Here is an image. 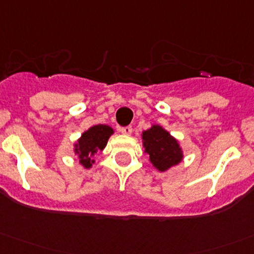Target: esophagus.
I'll use <instances>...</instances> for the list:
<instances>
[{
	"label": "esophagus",
	"instance_id": "34e87169",
	"mask_svg": "<svg viewBox=\"0 0 254 254\" xmlns=\"http://www.w3.org/2000/svg\"><path fill=\"white\" fill-rule=\"evenodd\" d=\"M120 131L122 132L123 134H126V136H129V134L132 133V127H131V126H127V127H122V128H120Z\"/></svg>",
	"mask_w": 254,
	"mask_h": 254
}]
</instances>
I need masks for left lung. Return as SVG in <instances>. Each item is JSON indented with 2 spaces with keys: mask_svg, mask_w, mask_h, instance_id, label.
<instances>
[{
  "mask_svg": "<svg viewBox=\"0 0 254 254\" xmlns=\"http://www.w3.org/2000/svg\"><path fill=\"white\" fill-rule=\"evenodd\" d=\"M144 152L149 154V161L159 172H165L177 166L183 159V152L175 137L171 136L163 127L153 125L142 132Z\"/></svg>",
  "mask_w": 254,
  "mask_h": 254,
  "instance_id": "obj_1",
  "label": "left lung"
}]
</instances>
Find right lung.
I'll return each instance as SVG.
<instances>
[{
	"label": "right lung",
	"mask_w": 254,
	"mask_h": 254,
	"mask_svg": "<svg viewBox=\"0 0 254 254\" xmlns=\"http://www.w3.org/2000/svg\"><path fill=\"white\" fill-rule=\"evenodd\" d=\"M113 134L112 127L107 125H96L83 132L81 138L74 143V153L78 156L79 163L84 168H91L95 159V153L102 151L107 144L108 138Z\"/></svg>",
	"instance_id": "obj_1"
}]
</instances>
